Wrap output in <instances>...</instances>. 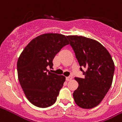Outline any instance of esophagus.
Returning <instances> with one entry per match:
<instances>
[{"label":"esophagus","instance_id":"1","mask_svg":"<svg viewBox=\"0 0 122 122\" xmlns=\"http://www.w3.org/2000/svg\"><path fill=\"white\" fill-rule=\"evenodd\" d=\"M71 79H72V76H68V77H66V80L67 81H71Z\"/></svg>","mask_w":122,"mask_h":122}]
</instances>
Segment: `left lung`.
Segmentation results:
<instances>
[{
	"mask_svg": "<svg viewBox=\"0 0 122 122\" xmlns=\"http://www.w3.org/2000/svg\"><path fill=\"white\" fill-rule=\"evenodd\" d=\"M84 78L75 77L79 87L73 97L76 104L84 109L98 106L110 89L115 65L104 46L97 41L84 36H68ZM82 67L86 68L84 72Z\"/></svg>",
	"mask_w": 122,
	"mask_h": 122,
	"instance_id": "obj_1",
	"label": "left lung"
}]
</instances>
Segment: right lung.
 <instances>
[{
	"label": "right lung",
	"instance_id": "1",
	"mask_svg": "<svg viewBox=\"0 0 122 122\" xmlns=\"http://www.w3.org/2000/svg\"><path fill=\"white\" fill-rule=\"evenodd\" d=\"M69 44L63 34L36 37L25 46L17 62L18 80L26 97L39 107L51 106L57 100L65 77L51 73L55 56Z\"/></svg>",
	"mask_w": 122,
	"mask_h": 122
}]
</instances>
